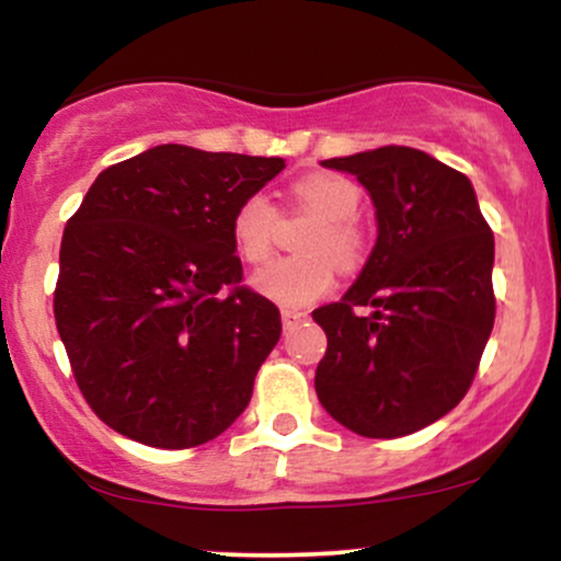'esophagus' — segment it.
<instances>
[{"label": "esophagus", "instance_id": "34e87169", "mask_svg": "<svg viewBox=\"0 0 561 561\" xmlns=\"http://www.w3.org/2000/svg\"><path fill=\"white\" fill-rule=\"evenodd\" d=\"M306 319H308L306 311H295V308H285V311H282V324H285V330H293V327H298L300 321Z\"/></svg>", "mask_w": 561, "mask_h": 561}]
</instances>
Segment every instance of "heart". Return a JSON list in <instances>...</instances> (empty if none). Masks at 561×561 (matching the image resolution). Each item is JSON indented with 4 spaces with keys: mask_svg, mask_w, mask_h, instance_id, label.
Returning <instances> with one entry per match:
<instances>
[{
    "mask_svg": "<svg viewBox=\"0 0 561 561\" xmlns=\"http://www.w3.org/2000/svg\"><path fill=\"white\" fill-rule=\"evenodd\" d=\"M293 195L319 218L302 240V255L276 259L253 276V289L282 308H302L334 285V263L345 272L364 259V234L356 224L362 190L340 173H308L293 184ZM276 208L263 192L244 197L231 216V237L248 263H263L274 250Z\"/></svg>",
    "mask_w": 561,
    "mask_h": 561,
    "instance_id": "heart-1",
    "label": "heart"
}]
</instances>
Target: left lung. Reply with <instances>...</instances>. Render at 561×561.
Here are the masks:
<instances>
[{"label": "left lung", "instance_id": "8db88e82", "mask_svg": "<svg viewBox=\"0 0 561 561\" xmlns=\"http://www.w3.org/2000/svg\"><path fill=\"white\" fill-rule=\"evenodd\" d=\"M375 203L377 242L351 289L313 311L327 332L317 396L364 437H401L465 398L495 319L493 231L474 186L414 147L321 160ZM353 305H371L356 318Z\"/></svg>", "mask_w": 561, "mask_h": 561}]
</instances>
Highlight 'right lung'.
I'll use <instances>...</instances> for the list:
<instances>
[{"instance_id":"right-lung-1","label":"right lung","mask_w":561,"mask_h":561,"mask_svg":"<svg viewBox=\"0 0 561 561\" xmlns=\"http://www.w3.org/2000/svg\"><path fill=\"white\" fill-rule=\"evenodd\" d=\"M282 158L158 145L105 169L62 231L55 321L76 382L115 433L192 448L231 427L279 343L231 216Z\"/></svg>"}]
</instances>
